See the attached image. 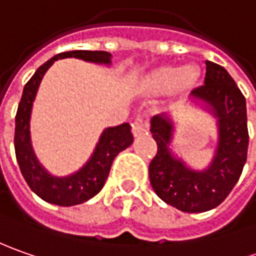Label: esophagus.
Returning a JSON list of instances; mask_svg holds the SVG:
<instances>
[{
	"label": "esophagus",
	"instance_id": "esophagus-1",
	"mask_svg": "<svg viewBox=\"0 0 256 256\" xmlns=\"http://www.w3.org/2000/svg\"><path fill=\"white\" fill-rule=\"evenodd\" d=\"M132 132H133V136L134 137L143 136L146 132H147V123L143 122L142 119L134 120V123L132 124Z\"/></svg>",
	"mask_w": 256,
	"mask_h": 256
}]
</instances>
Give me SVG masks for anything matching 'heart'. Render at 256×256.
<instances>
[{
  "instance_id": "obj_1",
  "label": "heart",
  "mask_w": 256,
  "mask_h": 256,
  "mask_svg": "<svg viewBox=\"0 0 256 256\" xmlns=\"http://www.w3.org/2000/svg\"><path fill=\"white\" fill-rule=\"evenodd\" d=\"M201 72L197 66H162L154 69L144 79V88L152 93L176 90L180 94L188 93L200 82Z\"/></svg>"
}]
</instances>
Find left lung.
<instances>
[{
    "label": "left lung",
    "instance_id": "left-lung-1",
    "mask_svg": "<svg viewBox=\"0 0 256 256\" xmlns=\"http://www.w3.org/2000/svg\"><path fill=\"white\" fill-rule=\"evenodd\" d=\"M204 84L191 94L204 102L218 119V146L208 168H190L170 152L172 122L157 114L150 132L157 143V153L148 166L150 184L154 192L184 212H204L218 207L240 180L248 153V126L245 98L224 68L206 62Z\"/></svg>",
    "mask_w": 256,
    "mask_h": 256
}]
</instances>
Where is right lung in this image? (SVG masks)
<instances>
[{
	"label": "right lung",
	"instance_id": "right-lung-1",
	"mask_svg": "<svg viewBox=\"0 0 256 256\" xmlns=\"http://www.w3.org/2000/svg\"><path fill=\"white\" fill-rule=\"evenodd\" d=\"M64 58H78L86 62L103 65H110L112 62V55L104 50H70L58 54L38 68L25 84L22 98L18 104L15 116L14 146L16 162L30 188L46 202L60 207H70L90 200L103 188L114 157L133 143V134L128 123L106 128L102 133L99 143L89 162L79 172L66 177H54L40 166L32 150L30 136L32 103L45 72L52 66L55 60Z\"/></svg>",
	"mask_w": 256,
	"mask_h": 256
}]
</instances>
